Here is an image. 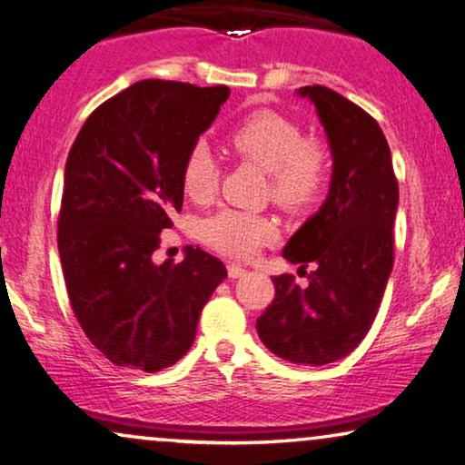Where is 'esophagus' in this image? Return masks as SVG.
<instances>
[{"label":"esophagus","mask_w":465,"mask_h":465,"mask_svg":"<svg viewBox=\"0 0 465 465\" xmlns=\"http://www.w3.org/2000/svg\"><path fill=\"white\" fill-rule=\"evenodd\" d=\"M246 273V270L242 265H235V263H230L227 265V276H230L232 280H235V278H242Z\"/></svg>","instance_id":"1"}]
</instances>
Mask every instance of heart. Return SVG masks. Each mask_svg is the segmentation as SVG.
<instances>
[{
	"label": "heart",
	"mask_w": 465,
	"mask_h": 465,
	"mask_svg": "<svg viewBox=\"0 0 465 465\" xmlns=\"http://www.w3.org/2000/svg\"><path fill=\"white\" fill-rule=\"evenodd\" d=\"M223 145L267 170L272 198L291 213L316 204L329 183L331 158L324 143L305 139L297 122L276 111L259 109L244 115L227 130ZM217 185V162L204 145H195L183 164V189L192 200L206 202ZM276 235V221L235 208L214 213L200 225L202 242L233 259L254 257Z\"/></svg>",
	"instance_id": "obj_1"
}]
</instances>
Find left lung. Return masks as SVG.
<instances>
[{
	"label": "left lung",
	"mask_w": 465,
	"mask_h": 465,
	"mask_svg": "<svg viewBox=\"0 0 465 465\" xmlns=\"http://www.w3.org/2000/svg\"><path fill=\"white\" fill-rule=\"evenodd\" d=\"M332 155L324 204L284 246L291 263L316 265L301 289L273 278L276 297L257 320L261 341L292 364L322 366L358 348L377 316L394 265L398 181L379 124L324 86H305Z\"/></svg>",
	"instance_id": "1"
}]
</instances>
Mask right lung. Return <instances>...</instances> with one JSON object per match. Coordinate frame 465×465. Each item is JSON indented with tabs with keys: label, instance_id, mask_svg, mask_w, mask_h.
Segmentation results:
<instances>
[{
	"label": "right lung",
	"instance_id": "obj_1",
	"mask_svg": "<svg viewBox=\"0 0 465 465\" xmlns=\"http://www.w3.org/2000/svg\"><path fill=\"white\" fill-rule=\"evenodd\" d=\"M227 86L143 80L96 107L64 166L58 254L77 322L117 366L158 372L192 348L202 307L227 278L198 246L155 265L183 208V164Z\"/></svg>",
	"mask_w": 465,
	"mask_h": 465
}]
</instances>
